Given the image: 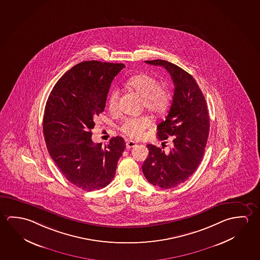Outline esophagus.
<instances>
[{
  "mask_svg": "<svg viewBox=\"0 0 260 260\" xmlns=\"http://www.w3.org/2000/svg\"><path fill=\"white\" fill-rule=\"evenodd\" d=\"M135 146H136V143H135L134 141H128L126 142V147H127V149H132V148L135 147Z\"/></svg>",
  "mask_w": 260,
  "mask_h": 260,
  "instance_id": "obj_1",
  "label": "esophagus"
}]
</instances>
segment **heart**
<instances>
[{"label":"heart","mask_w":260,"mask_h":260,"mask_svg":"<svg viewBox=\"0 0 260 260\" xmlns=\"http://www.w3.org/2000/svg\"><path fill=\"white\" fill-rule=\"evenodd\" d=\"M128 89L135 91L142 98V106L153 114H162L168 110L171 103V93L168 89L159 85L156 78L141 73L131 77L127 81ZM119 92L117 89L111 90L108 97V107L114 111L118 108ZM151 120L146 116L138 118H127L120 125V131L131 138H141L145 131L150 127Z\"/></svg>","instance_id":"obj_1"}]
</instances>
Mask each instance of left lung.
Segmentation results:
<instances>
[{
    "mask_svg": "<svg viewBox=\"0 0 260 260\" xmlns=\"http://www.w3.org/2000/svg\"><path fill=\"white\" fill-rule=\"evenodd\" d=\"M145 62L166 69L175 88L169 114L157 126L158 140L164 141L163 144L172 140L173 147L166 152L147 145L149 153L142 171L149 183L171 188L186 181L200 165L209 137V112L204 95L189 73L167 60Z\"/></svg>",
    "mask_w": 260,
    "mask_h": 260,
    "instance_id": "obj_1",
    "label": "left lung"
}]
</instances>
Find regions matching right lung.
I'll use <instances>...</instances> for the list:
<instances>
[{
  "mask_svg": "<svg viewBox=\"0 0 260 260\" xmlns=\"http://www.w3.org/2000/svg\"><path fill=\"white\" fill-rule=\"evenodd\" d=\"M124 67L97 60L76 64L57 81L46 103L43 134L49 154L64 177L83 190L111 183L126 149L121 137L104 147L91 140L94 119L104 111L112 80Z\"/></svg>",
  "mask_w": 260,
  "mask_h": 260,
  "instance_id": "1",
  "label": "right lung"
}]
</instances>
